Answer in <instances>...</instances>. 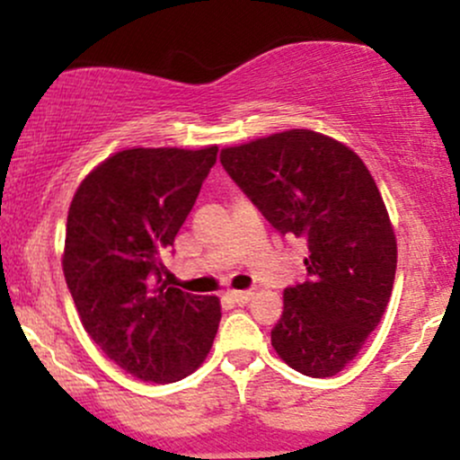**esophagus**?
Segmentation results:
<instances>
[{
    "instance_id": "1",
    "label": "esophagus",
    "mask_w": 460,
    "mask_h": 460,
    "mask_svg": "<svg viewBox=\"0 0 460 460\" xmlns=\"http://www.w3.org/2000/svg\"><path fill=\"white\" fill-rule=\"evenodd\" d=\"M252 296H255V292H251V289H242V292H229V298L234 300L235 305L251 303Z\"/></svg>"
}]
</instances>
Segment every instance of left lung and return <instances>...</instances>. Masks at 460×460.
I'll return each mask as SVG.
<instances>
[{"instance_id":"8db88e82","label":"left lung","mask_w":460,"mask_h":460,"mask_svg":"<svg viewBox=\"0 0 460 460\" xmlns=\"http://www.w3.org/2000/svg\"><path fill=\"white\" fill-rule=\"evenodd\" d=\"M220 162L279 234L307 242V279L285 288L274 350L305 376H335L392 296L398 248L376 183L355 151L311 129L229 146Z\"/></svg>"}]
</instances>
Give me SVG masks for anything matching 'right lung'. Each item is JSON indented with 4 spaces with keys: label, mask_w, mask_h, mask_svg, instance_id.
<instances>
[{
    "label": "right lung",
    "mask_w": 460,
    "mask_h": 460,
    "mask_svg": "<svg viewBox=\"0 0 460 460\" xmlns=\"http://www.w3.org/2000/svg\"><path fill=\"white\" fill-rule=\"evenodd\" d=\"M216 155L218 146L119 151L84 179L68 209L62 268L84 329L140 381L175 383L214 344L218 298L171 288L162 255Z\"/></svg>",
    "instance_id": "1"
}]
</instances>
